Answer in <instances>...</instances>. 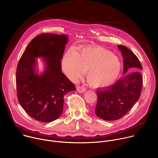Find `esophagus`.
Wrapping results in <instances>:
<instances>
[{
  "mask_svg": "<svg viewBox=\"0 0 158 158\" xmlns=\"http://www.w3.org/2000/svg\"><path fill=\"white\" fill-rule=\"evenodd\" d=\"M76 89H77V91L79 92V93H83L85 91V88L83 86H77L76 87Z\"/></svg>",
  "mask_w": 158,
  "mask_h": 158,
  "instance_id": "1",
  "label": "esophagus"
}]
</instances>
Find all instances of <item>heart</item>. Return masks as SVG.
I'll list each match as a JSON object with an SVG mask.
<instances>
[{
    "label": "heart",
    "instance_id": "b5f03b06",
    "mask_svg": "<svg viewBox=\"0 0 158 158\" xmlns=\"http://www.w3.org/2000/svg\"><path fill=\"white\" fill-rule=\"evenodd\" d=\"M62 70L73 81L87 72L89 83L96 88L107 87L118 79L122 65L112 52L100 47H85L79 52L69 50L62 61Z\"/></svg>",
    "mask_w": 158,
    "mask_h": 158
}]
</instances>
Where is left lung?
Here are the masks:
<instances>
[{"label":"left lung","mask_w":158,"mask_h":158,"mask_svg":"<svg viewBox=\"0 0 158 158\" xmlns=\"http://www.w3.org/2000/svg\"><path fill=\"white\" fill-rule=\"evenodd\" d=\"M118 48L124 58L125 76L107 89L97 90L95 113L106 121L118 120L126 115L138 101L143 86V67L138 58L126 47L119 45Z\"/></svg>","instance_id":"left-lung-1"}]
</instances>
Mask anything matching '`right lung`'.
Wrapping results in <instances>:
<instances>
[{
	"label": "right lung",
	"instance_id": "obj_1",
	"mask_svg": "<svg viewBox=\"0 0 158 158\" xmlns=\"http://www.w3.org/2000/svg\"><path fill=\"white\" fill-rule=\"evenodd\" d=\"M66 35L44 33L34 37L21 56L16 71L19 104L34 119L52 122L63 110L64 96L76 89L61 71ZM44 58V72L36 70V58Z\"/></svg>",
	"mask_w": 158,
	"mask_h": 158
}]
</instances>
